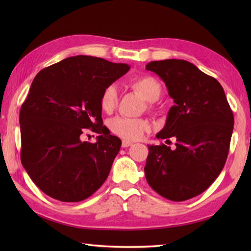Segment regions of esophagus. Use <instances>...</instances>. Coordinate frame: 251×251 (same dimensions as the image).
I'll return each instance as SVG.
<instances>
[{"mask_svg":"<svg viewBox=\"0 0 251 251\" xmlns=\"http://www.w3.org/2000/svg\"><path fill=\"white\" fill-rule=\"evenodd\" d=\"M130 146H132V143L130 141H127V140L122 141V148H128Z\"/></svg>","mask_w":251,"mask_h":251,"instance_id":"obj_1","label":"esophagus"}]
</instances>
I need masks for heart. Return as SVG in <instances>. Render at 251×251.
Returning a JSON list of instances; mask_svg holds the SVG:
<instances>
[{"label":"heart","instance_id":"b5f03b06","mask_svg":"<svg viewBox=\"0 0 251 251\" xmlns=\"http://www.w3.org/2000/svg\"><path fill=\"white\" fill-rule=\"evenodd\" d=\"M134 87L139 92L147 101L153 102L159 98L162 94V85L155 77L141 76L134 81ZM119 89L115 84L106 86L100 97V106L104 112H111L117 104ZM109 127L114 135L126 140H138L143 136L150 126L145 120L129 119L125 116L113 117L109 122Z\"/></svg>","mask_w":251,"mask_h":251}]
</instances>
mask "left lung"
I'll use <instances>...</instances> for the list:
<instances>
[{
	"mask_svg": "<svg viewBox=\"0 0 251 251\" xmlns=\"http://www.w3.org/2000/svg\"><path fill=\"white\" fill-rule=\"evenodd\" d=\"M146 69L163 79L175 102L156 138L176 139L173 150L166 145L148 146L147 181L165 199L190 200L209 188L225 167L233 112L220 83L193 63L166 59L149 62Z\"/></svg>",
	"mask_w": 251,
	"mask_h": 251,
	"instance_id": "1",
	"label": "left lung"
}]
</instances>
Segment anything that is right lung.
Listing matches in <instances>:
<instances>
[{"mask_svg": "<svg viewBox=\"0 0 251 251\" xmlns=\"http://www.w3.org/2000/svg\"><path fill=\"white\" fill-rule=\"evenodd\" d=\"M126 63L73 56L36 74L21 105V164L35 185L60 201H81L108 178L120 138L106 132L100 97L129 71ZM99 134L82 142L84 128Z\"/></svg>", "mask_w": 251, "mask_h": 251, "instance_id": "right-lung-1", "label": "right lung"}]
</instances>
